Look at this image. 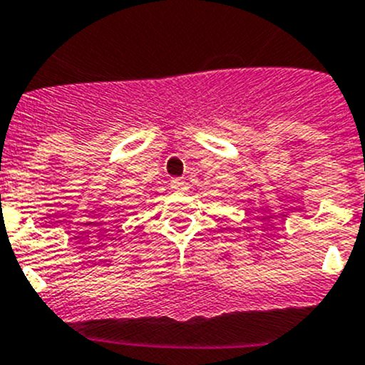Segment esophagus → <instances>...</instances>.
Listing matches in <instances>:
<instances>
[{"mask_svg":"<svg viewBox=\"0 0 365 365\" xmlns=\"http://www.w3.org/2000/svg\"><path fill=\"white\" fill-rule=\"evenodd\" d=\"M170 188H172L173 192H177V193H182V192H186V190H188V185H186L185 180L172 179V180H170Z\"/></svg>","mask_w":365,"mask_h":365,"instance_id":"esophagus-1","label":"esophagus"}]
</instances>
